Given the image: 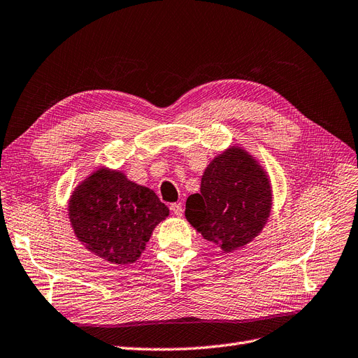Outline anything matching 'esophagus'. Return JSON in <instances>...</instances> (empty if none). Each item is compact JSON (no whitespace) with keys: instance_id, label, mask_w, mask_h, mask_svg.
Returning a JSON list of instances; mask_svg holds the SVG:
<instances>
[{"instance_id":"1","label":"esophagus","mask_w":358,"mask_h":358,"mask_svg":"<svg viewBox=\"0 0 358 358\" xmlns=\"http://www.w3.org/2000/svg\"><path fill=\"white\" fill-rule=\"evenodd\" d=\"M170 210H171V213H173L175 216H182L183 207H182L180 203H173V204H170Z\"/></svg>"}]
</instances>
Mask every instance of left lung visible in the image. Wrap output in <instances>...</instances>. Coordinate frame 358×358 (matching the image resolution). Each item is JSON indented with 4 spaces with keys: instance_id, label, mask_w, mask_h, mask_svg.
Masks as SVG:
<instances>
[{
    "instance_id": "8db88e82",
    "label": "left lung",
    "mask_w": 358,
    "mask_h": 358,
    "mask_svg": "<svg viewBox=\"0 0 358 358\" xmlns=\"http://www.w3.org/2000/svg\"><path fill=\"white\" fill-rule=\"evenodd\" d=\"M271 194L262 166L232 146L206 167L200 194L188 196L185 216L207 241L228 253L262 231L271 213Z\"/></svg>"
}]
</instances>
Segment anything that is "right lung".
I'll use <instances>...</instances> for the list:
<instances>
[{
    "instance_id": "right-lung-1",
    "label": "right lung",
    "mask_w": 358,
    "mask_h": 358,
    "mask_svg": "<svg viewBox=\"0 0 358 358\" xmlns=\"http://www.w3.org/2000/svg\"><path fill=\"white\" fill-rule=\"evenodd\" d=\"M68 208L77 238L117 265L136 262L154 228L169 216L167 206L152 189L105 167L78 185Z\"/></svg>"
}]
</instances>
